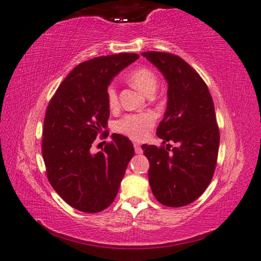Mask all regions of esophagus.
Returning <instances> with one entry per match:
<instances>
[{
    "label": "esophagus",
    "instance_id": "1",
    "mask_svg": "<svg viewBox=\"0 0 261 261\" xmlns=\"http://www.w3.org/2000/svg\"><path fill=\"white\" fill-rule=\"evenodd\" d=\"M133 147H135V150H136V153H138V154H140V153H142V149H141V145L139 144V143H137V142H135L133 143Z\"/></svg>",
    "mask_w": 261,
    "mask_h": 261
}]
</instances>
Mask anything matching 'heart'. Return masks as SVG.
I'll list each match as a JSON object with an SVG mask.
<instances>
[{"instance_id":"heart-1","label":"heart","mask_w":261,"mask_h":261,"mask_svg":"<svg viewBox=\"0 0 261 261\" xmlns=\"http://www.w3.org/2000/svg\"><path fill=\"white\" fill-rule=\"evenodd\" d=\"M129 82L145 95H152L156 89V76L153 71L140 66L130 72L128 76ZM107 100L110 109H116L119 106V96L117 88L110 84L107 89ZM155 118L153 113L142 112L136 114H126L116 123V130L129 137L133 140H143L149 136L150 130L153 128Z\"/></svg>"}]
</instances>
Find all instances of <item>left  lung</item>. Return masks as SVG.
<instances>
[{"mask_svg":"<svg viewBox=\"0 0 261 261\" xmlns=\"http://www.w3.org/2000/svg\"><path fill=\"white\" fill-rule=\"evenodd\" d=\"M168 82V105L156 136L166 142L142 145L150 162L153 196L167 207H184L207 189L217 165L219 128L207 84L185 60L171 53H141Z\"/></svg>","mask_w":261,"mask_h":261,"instance_id":"1","label":"left lung"}]
</instances>
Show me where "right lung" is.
<instances>
[{
	"label": "right lung",
	"mask_w": 261,
	"mask_h": 261,
	"mask_svg": "<svg viewBox=\"0 0 261 261\" xmlns=\"http://www.w3.org/2000/svg\"><path fill=\"white\" fill-rule=\"evenodd\" d=\"M138 59L136 53H119L77 64L48 102L42 139L47 179L82 213H100L113 202L135 154L129 139L116 133L102 151L92 153L91 147L110 116L109 84Z\"/></svg>",
	"instance_id": "obj_1"
}]
</instances>
